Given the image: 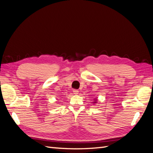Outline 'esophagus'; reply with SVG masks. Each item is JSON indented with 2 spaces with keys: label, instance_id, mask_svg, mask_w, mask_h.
I'll use <instances>...</instances> for the list:
<instances>
[{
  "label": "esophagus",
  "instance_id": "34e87169",
  "mask_svg": "<svg viewBox=\"0 0 153 153\" xmlns=\"http://www.w3.org/2000/svg\"><path fill=\"white\" fill-rule=\"evenodd\" d=\"M73 93L74 94H78V93H79V91L77 90V89H74L73 90Z\"/></svg>",
  "mask_w": 153,
  "mask_h": 153
}]
</instances>
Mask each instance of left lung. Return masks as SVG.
Returning a JSON list of instances; mask_svg holds the SVG:
<instances>
[{"instance_id": "1", "label": "left lung", "mask_w": 153, "mask_h": 153, "mask_svg": "<svg viewBox=\"0 0 153 153\" xmlns=\"http://www.w3.org/2000/svg\"><path fill=\"white\" fill-rule=\"evenodd\" d=\"M94 101L93 103H94V104H97V102H98V99H97V98H94Z\"/></svg>"}]
</instances>
